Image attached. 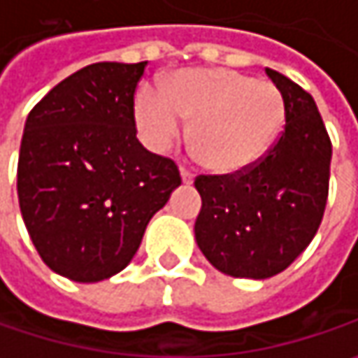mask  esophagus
Returning a JSON list of instances; mask_svg holds the SVG:
<instances>
[{
    "label": "esophagus",
    "mask_w": 358,
    "mask_h": 358,
    "mask_svg": "<svg viewBox=\"0 0 358 358\" xmlns=\"http://www.w3.org/2000/svg\"><path fill=\"white\" fill-rule=\"evenodd\" d=\"M180 178L184 184H192V180H194V174L188 170V168H180Z\"/></svg>",
    "instance_id": "1"
}]
</instances>
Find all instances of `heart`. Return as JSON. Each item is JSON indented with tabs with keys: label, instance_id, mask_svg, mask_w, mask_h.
Listing matches in <instances>:
<instances>
[{
	"label": "heart",
	"instance_id": "heart-1",
	"mask_svg": "<svg viewBox=\"0 0 358 358\" xmlns=\"http://www.w3.org/2000/svg\"><path fill=\"white\" fill-rule=\"evenodd\" d=\"M135 118L145 143L164 151L190 120L188 139L199 162L215 174H240L275 143L285 100L275 83L236 69H182L162 83V94L141 87Z\"/></svg>",
	"mask_w": 358,
	"mask_h": 358
}]
</instances>
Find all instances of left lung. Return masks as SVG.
<instances>
[{
    "label": "left lung",
    "mask_w": 358,
    "mask_h": 358,
    "mask_svg": "<svg viewBox=\"0 0 358 358\" xmlns=\"http://www.w3.org/2000/svg\"><path fill=\"white\" fill-rule=\"evenodd\" d=\"M285 100V131L266 155L240 174L199 176L203 207L194 238L223 275L268 278L313 240L328 201L332 143L313 98L266 69Z\"/></svg>",
    "instance_id": "8db88e82"
}]
</instances>
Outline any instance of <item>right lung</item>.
Segmentation results:
<instances>
[{
  "label": "right lung",
  "mask_w": 358,
  "mask_h": 358,
  "mask_svg": "<svg viewBox=\"0 0 358 358\" xmlns=\"http://www.w3.org/2000/svg\"><path fill=\"white\" fill-rule=\"evenodd\" d=\"M145 65H87L26 118L17 157L22 219L43 262L76 282L120 273L149 219L182 184L178 166L137 139L133 106Z\"/></svg>",
  "instance_id": "obj_1"
}]
</instances>
